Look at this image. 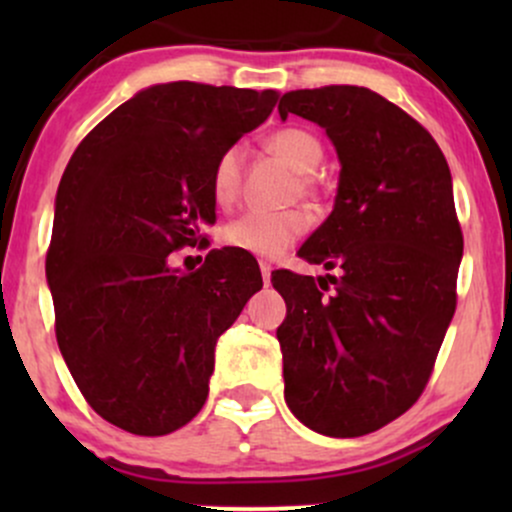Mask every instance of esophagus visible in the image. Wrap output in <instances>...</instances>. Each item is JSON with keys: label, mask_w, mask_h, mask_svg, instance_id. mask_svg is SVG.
<instances>
[{"label": "esophagus", "mask_w": 512, "mask_h": 512, "mask_svg": "<svg viewBox=\"0 0 512 512\" xmlns=\"http://www.w3.org/2000/svg\"><path fill=\"white\" fill-rule=\"evenodd\" d=\"M260 272H262L264 286H269V281H272V262H267V260H260Z\"/></svg>", "instance_id": "1"}]
</instances>
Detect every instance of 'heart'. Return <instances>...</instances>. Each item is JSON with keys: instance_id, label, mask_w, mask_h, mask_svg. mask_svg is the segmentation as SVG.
Returning a JSON list of instances; mask_svg holds the SVG:
<instances>
[{"instance_id": "heart-1", "label": "heart", "mask_w": 512, "mask_h": 512, "mask_svg": "<svg viewBox=\"0 0 512 512\" xmlns=\"http://www.w3.org/2000/svg\"><path fill=\"white\" fill-rule=\"evenodd\" d=\"M267 149L276 158L291 166L298 173L296 192L301 195H313L315 168L320 166L325 149L317 134L303 127H284L276 129L267 137ZM243 146L231 144L216 156L214 168H211V197L219 207H231L236 204L243 185ZM310 228L308 214L301 209H284V211H245L243 216L233 219L223 228V238L231 248H238L250 255L260 257H279L305 236Z\"/></svg>"}]
</instances>
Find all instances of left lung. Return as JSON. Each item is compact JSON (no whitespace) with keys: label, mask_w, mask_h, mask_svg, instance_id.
Segmentation results:
<instances>
[{"label":"left lung","mask_w":512,"mask_h":512,"mask_svg":"<svg viewBox=\"0 0 512 512\" xmlns=\"http://www.w3.org/2000/svg\"><path fill=\"white\" fill-rule=\"evenodd\" d=\"M289 113L325 127L342 173L330 219L298 250L337 276L272 274L284 397L322 436L358 438L421 397L455 315L464 240L450 168L424 125L363 86L284 93Z\"/></svg>","instance_id":"left-lung-1"}]
</instances>
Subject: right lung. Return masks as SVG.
<instances>
[{
    "mask_svg": "<svg viewBox=\"0 0 512 512\" xmlns=\"http://www.w3.org/2000/svg\"><path fill=\"white\" fill-rule=\"evenodd\" d=\"M276 98L197 81L151 86L69 158L45 257L55 334L81 395L122 431L166 436L195 419L216 339L262 289L260 267L238 250H211L187 274L170 255L207 240L216 156L262 125Z\"/></svg>",
    "mask_w": 512,
    "mask_h": 512,
    "instance_id": "right-lung-1",
    "label": "right lung"
}]
</instances>
